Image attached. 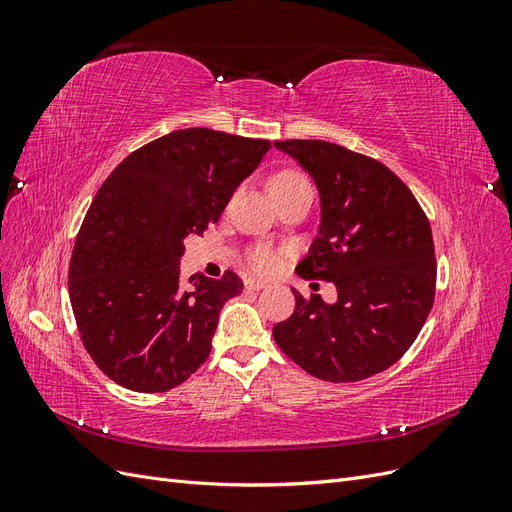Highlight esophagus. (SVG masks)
<instances>
[{
    "label": "esophagus",
    "instance_id": "obj_1",
    "mask_svg": "<svg viewBox=\"0 0 512 512\" xmlns=\"http://www.w3.org/2000/svg\"><path fill=\"white\" fill-rule=\"evenodd\" d=\"M265 286H267L265 282L254 280V277H247V280H245V288H247V290H262Z\"/></svg>",
    "mask_w": 512,
    "mask_h": 512
}]
</instances>
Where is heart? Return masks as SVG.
<instances>
[{
    "label": "heart",
    "instance_id": "heart-1",
    "mask_svg": "<svg viewBox=\"0 0 512 512\" xmlns=\"http://www.w3.org/2000/svg\"><path fill=\"white\" fill-rule=\"evenodd\" d=\"M301 188H312V183H309V179L297 168H284V170H280V173H275L269 181V190H271L273 198L282 196V194H290V192L301 190ZM245 262L254 273L271 275L277 269V265H280V256H277L273 247H269L265 243H258L245 252Z\"/></svg>",
    "mask_w": 512,
    "mask_h": 512
}]
</instances>
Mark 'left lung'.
Returning <instances> with one entry per match:
<instances>
[{"instance_id": "8db88e82", "label": "left lung", "mask_w": 512, "mask_h": 512, "mask_svg": "<svg viewBox=\"0 0 512 512\" xmlns=\"http://www.w3.org/2000/svg\"><path fill=\"white\" fill-rule=\"evenodd\" d=\"M314 177L320 235L297 267L333 282L337 301L294 292L273 337L290 359L327 382L365 380L414 344L436 297V250L423 207L389 166L327 141H275Z\"/></svg>"}]
</instances>
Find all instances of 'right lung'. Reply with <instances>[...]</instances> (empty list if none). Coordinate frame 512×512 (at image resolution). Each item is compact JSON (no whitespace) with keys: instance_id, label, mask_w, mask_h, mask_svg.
Returning <instances> with one entry per match:
<instances>
[{"instance_id":"1","label":"right lung","mask_w":512,"mask_h":512,"mask_svg":"<svg viewBox=\"0 0 512 512\" xmlns=\"http://www.w3.org/2000/svg\"><path fill=\"white\" fill-rule=\"evenodd\" d=\"M271 149L262 138L177 130L132 151L106 177L70 258L81 342L123 389L164 393L207 361L237 273L181 284L183 239L220 220L239 183Z\"/></svg>"}]
</instances>
